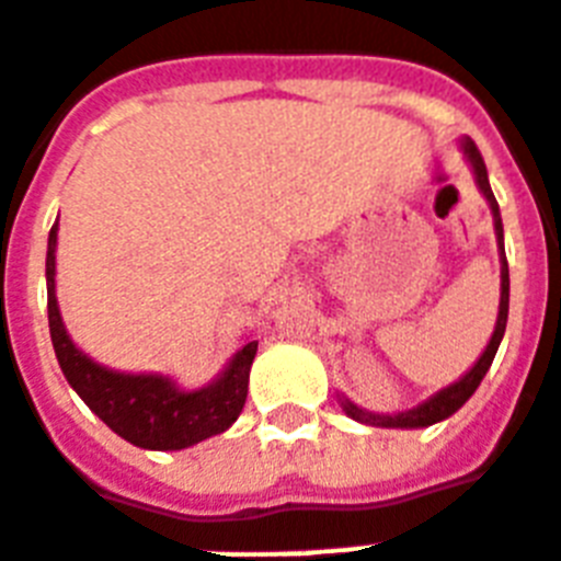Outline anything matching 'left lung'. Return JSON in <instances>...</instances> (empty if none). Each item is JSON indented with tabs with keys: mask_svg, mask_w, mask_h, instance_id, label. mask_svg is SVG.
<instances>
[{
	"mask_svg": "<svg viewBox=\"0 0 561 561\" xmlns=\"http://www.w3.org/2000/svg\"><path fill=\"white\" fill-rule=\"evenodd\" d=\"M461 152L468 158L470 170H473V179H477V187L485 196L491 214H494V234H497V250H500V311H497V323H494V332H491V341L482 350V356L477 358V365L470 367L468 374L459 376L456 382L442 388L438 394H433L430 400H423L421 405H414L409 412H397V414H376L367 412V409H358L356 403H350L347 397H341V405L344 412L358 423H367V426H385V430H423V426H433L438 421H447L450 414H456L461 405L468 403L470 394L480 388L482 376L489 374L491 362L497 356L500 341H503V332H506V320H508V264H506V250H503V220H500V205L491 194L489 185V170H485V161H482L480 149L470 138L459 140Z\"/></svg>",
	"mask_w": 561,
	"mask_h": 561,
	"instance_id": "obj_1",
	"label": "left lung"
}]
</instances>
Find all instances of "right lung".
<instances>
[{"instance_id":"1","label":"right lung","mask_w":561,"mask_h":561,"mask_svg":"<svg viewBox=\"0 0 561 561\" xmlns=\"http://www.w3.org/2000/svg\"><path fill=\"white\" fill-rule=\"evenodd\" d=\"M55 247H58V224L49 232L46 247V309H49V335L55 356L61 365L72 391L88 403L105 426L119 438H126L144 450H185L194 444L226 433L243 403L250 388V367L259 350V341H247L224 367V374L196 391L179 388L164 374H126L93 362L81 353L58 309L55 297Z\"/></svg>"}]
</instances>
